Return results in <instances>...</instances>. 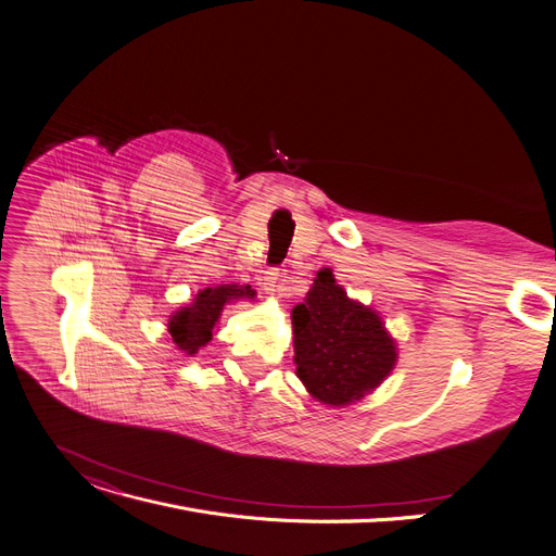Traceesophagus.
<instances>
[{
    "label": "esophagus",
    "instance_id": "obj_1",
    "mask_svg": "<svg viewBox=\"0 0 556 556\" xmlns=\"http://www.w3.org/2000/svg\"><path fill=\"white\" fill-rule=\"evenodd\" d=\"M281 270L279 268H270V270H265L263 273V277H261V283H263V291H268V293H279V288H281Z\"/></svg>",
    "mask_w": 556,
    "mask_h": 556
}]
</instances>
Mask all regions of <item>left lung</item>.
Returning <instances> with one entry per match:
<instances>
[{"mask_svg":"<svg viewBox=\"0 0 556 556\" xmlns=\"http://www.w3.org/2000/svg\"><path fill=\"white\" fill-rule=\"evenodd\" d=\"M313 281L293 308L298 377L313 397L343 406L379 386L397 354L377 313L352 302L331 270Z\"/></svg>","mask_w":556,"mask_h":556,"instance_id":"obj_1","label":"left lung"}]
</instances>
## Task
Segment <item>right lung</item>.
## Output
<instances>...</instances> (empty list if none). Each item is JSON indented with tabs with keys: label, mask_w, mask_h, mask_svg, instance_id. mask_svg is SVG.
Wrapping results in <instances>:
<instances>
[{
	"label": "right lung",
	"mask_w": 556,
	"mask_h": 556,
	"mask_svg": "<svg viewBox=\"0 0 556 556\" xmlns=\"http://www.w3.org/2000/svg\"><path fill=\"white\" fill-rule=\"evenodd\" d=\"M236 298H254V291L250 286L233 283L204 288L195 298V302L177 311L170 318V333L175 345L186 354H195L200 348H204L211 341L213 325L218 323L225 302Z\"/></svg>",
	"instance_id": "obj_1"
}]
</instances>
